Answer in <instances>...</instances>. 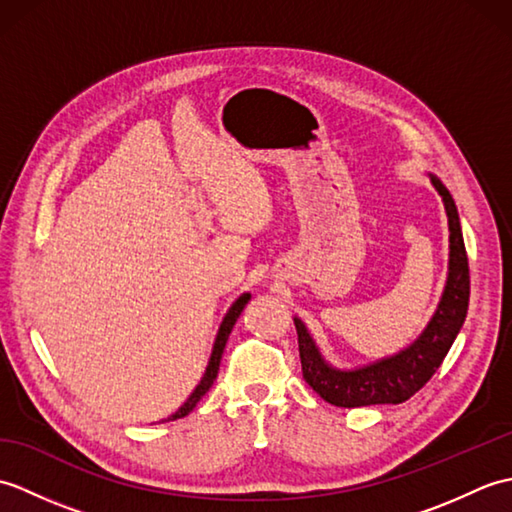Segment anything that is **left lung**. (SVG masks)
Wrapping results in <instances>:
<instances>
[{"mask_svg":"<svg viewBox=\"0 0 512 512\" xmlns=\"http://www.w3.org/2000/svg\"><path fill=\"white\" fill-rule=\"evenodd\" d=\"M431 182L442 195L444 209H447L451 259L442 301L427 330L420 334V339L400 354L383 358L374 365L354 369V372H339L323 361L306 325L295 319L303 380L330 405L367 407L389 405V402L398 405V402L409 400L436 374L462 328L471 295L469 257H466L458 209H455L449 189L438 178H431Z\"/></svg>","mask_w":512,"mask_h":512,"instance_id":"obj_1","label":"left lung"}]
</instances>
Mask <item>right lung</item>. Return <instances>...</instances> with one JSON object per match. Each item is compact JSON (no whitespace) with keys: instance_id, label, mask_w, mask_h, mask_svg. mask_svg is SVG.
<instances>
[{"instance_id":"add662e5","label":"right lung","mask_w":512,"mask_h":512,"mask_svg":"<svg viewBox=\"0 0 512 512\" xmlns=\"http://www.w3.org/2000/svg\"><path fill=\"white\" fill-rule=\"evenodd\" d=\"M248 299H250V295L246 292V295L239 297V299L233 303V306H231V310L226 312V317H224V321H222V325H220V332H217V339H215V345H213V354H211L209 367H206V374H204V378L200 380V385L195 387V391H193V394L189 396V400L184 402V405H182L176 413H173V416H169L167 420H178V418H184V416H187V413H189V411H193V407L198 405L200 398L206 394V391H209V387L213 385V380L217 378V369H220L222 352H224V345H226V341H228V334H231L233 325H235V321H237V317H239V312L244 310V306L248 303Z\"/></svg>"}]
</instances>
